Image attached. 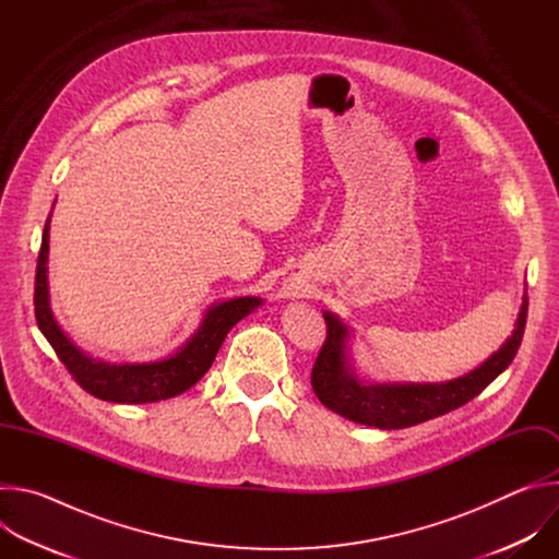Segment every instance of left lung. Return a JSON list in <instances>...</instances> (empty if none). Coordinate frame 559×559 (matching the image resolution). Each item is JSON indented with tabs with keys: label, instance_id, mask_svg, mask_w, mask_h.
<instances>
[{
	"label": "left lung",
	"instance_id": "obj_1",
	"mask_svg": "<svg viewBox=\"0 0 559 559\" xmlns=\"http://www.w3.org/2000/svg\"><path fill=\"white\" fill-rule=\"evenodd\" d=\"M528 300L524 296L522 311L513 336L477 369L449 382L433 384H365L347 362V328L330 311L323 313L328 338L311 367V386L328 409L360 425L378 429H405L425 420L444 416L489 386L515 358L524 328Z\"/></svg>",
	"mask_w": 559,
	"mask_h": 559
}]
</instances>
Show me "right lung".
<instances>
[{
    "label": "right lung",
    "instance_id": "obj_1",
    "mask_svg": "<svg viewBox=\"0 0 559 559\" xmlns=\"http://www.w3.org/2000/svg\"><path fill=\"white\" fill-rule=\"evenodd\" d=\"M48 225H44L41 248L37 257L35 274V318L37 328L55 349L57 358L63 362L74 382L86 389L91 395L108 403L139 405L168 401L192 384H197L205 371L212 367L216 352L221 349L227 332L246 318L252 309L261 305V298L243 296L218 302L207 309L199 332L170 358L143 362V365H110L88 358L79 352L61 332L52 318L48 305V283H46V261H48Z\"/></svg>",
    "mask_w": 559,
    "mask_h": 559
}]
</instances>
